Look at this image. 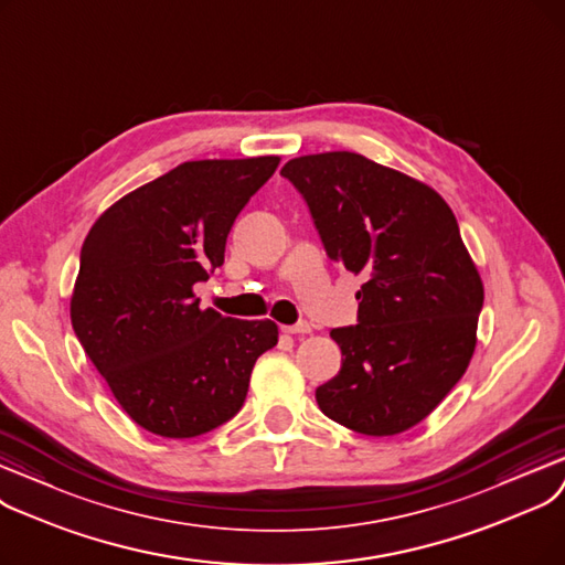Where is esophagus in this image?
Listing matches in <instances>:
<instances>
[{
    "label": "esophagus",
    "mask_w": 565,
    "mask_h": 565,
    "mask_svg": "<svg viewBox=\"0 0 565 565\" xmlns=\"http://www.w3.org/2000/svg\"><path fill=\"white\" fill-rule=\"evenodd\" d=\"M285 333H291V335H303V333H310L312 331V324L310 321H299V324H291V327H282Z\"/></svg>",
    "instance_id": "1"
}]
</instances>
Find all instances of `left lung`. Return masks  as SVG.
I'll return each mask as SVG.
<instances>
[{
	"instance_id": "left-lung-1",
	"label": "left lung",
	"mask_w": 565,
	"mask_h": 565,
	"mask_svg": "<svg viewBox=\"0 0 565 565\" xmlns=\"http://www.w3.org/2000/svg\"><path fill=\"white\" fill-rule=\"evenodd\" d=\"M306 200L329 259L361 274L356 327L333 329L340 372L315 391L331 420L367 437L420 423L473 356L482 282L433 188L352 151L280 170Z\"/></svg>"
}]
</instances>
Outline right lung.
<instances>
[{"label": "right lung", "instance_id": "right-lung-1", "mask_svg": "<svg viewBox=\"0 0 565 565\" xmlns=\"http://www.w3.org/2000/svg\"><path fill=\"white\" fill-rule=\"evenodd\" d=\"M278 156L188 160L107 209L89 230L71 324L121 409L147 433L191 439L244 407L271 319L202 310L195 282L225 262L236 216Z\"/></svg>", "mask_w": 565, "mask_h": 565}]
</instances>
